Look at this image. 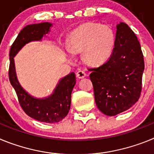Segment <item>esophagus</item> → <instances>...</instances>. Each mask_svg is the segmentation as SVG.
Returning a JSON list of instances; mask_svg holds the SVG:
<instances>
[{"mask_svg": "<svg viewBox=\"0 0 154 154\" xmlns=\"http://www.w3.org/2000/svg\"><path fill=\"white\" fill-rule=\"evenodd\" d=\"M76 75H77V77H78L79 79H83L86 76V73H85L84 71L79 70L76 72Z\"/></svg>", "mask_w": 154, "mask_h": 154, "instance_id": "1", "label": "esophagus"}]
</instances>
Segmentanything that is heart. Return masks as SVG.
<instances>
[{
    "label": "heart",
    "mask_w": 154,
    "mask_h": 154,
    "mask_svg": "<svg viewBox=\"0 0 154 154\" xmlns=\"http://www.w3.org/2000/svg\"><path fill=\"white\" fill-rule=\"evenodd\" d=\"M115 42V34L109 26L88 22L81 24L69 34L68 48L73 54L82 51L84 62L97 66L109 58Z\"/></svg>",
    "instance_id": "obj_1"
}]
</instances>
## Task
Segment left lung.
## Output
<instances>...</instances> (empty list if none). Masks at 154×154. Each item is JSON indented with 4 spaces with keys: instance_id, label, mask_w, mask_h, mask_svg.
<instances>
[{
    "instance_id": "8db88e82",
    "label": "left lung",
    "mask_w": 154,
    "mask_h": 154,
    "mask_svg": "<svg viewBox=\"0 0 154 154\" xmlns=\"http://www.w3.org/2000/svg\"><path fill=\"white\" fill-rule=\"evenodd\" d=\"M92 71L95 101L105 115L116 116L138 101L142 90L144 60L140 44L126 23L116 25V42L106 62Z\"/></svg>"
}]
</instances>
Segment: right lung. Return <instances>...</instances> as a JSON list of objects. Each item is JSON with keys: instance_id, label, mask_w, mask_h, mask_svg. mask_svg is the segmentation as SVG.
Here are the masks:
<instances>
[{"instance_id": "1", "label": "right lung", "mask_w": 154, "mask_h": 154, "mask_svg": "<svg viewBox=\"0 0 154 154\" xmlns=\"http://www.w3.org/2000/svg\"><path fill=\"white\" fill-rule=\"evenodd\" d=\"M52 24L49 22L28 24L18 34L10 49L9 80L17 93L21 108L30 117L40 122L55 123L67 116L71 106V95L75 85V74L71 72L61 79L52 94L45 98H35L20 85L14 65V56L24 45L31 42L42 41L50 31Z\"/></svg>"}]
</instances>
